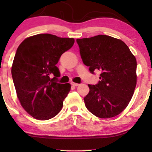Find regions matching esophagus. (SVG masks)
<instances>
[{
	"instance_id": "esophagus-1",
	"label": "esophagus",
	"mask_w": 152,
	"mask_h": 152,
	"mask_svg": "<svg viewBox=\"0 0 152 152\" xmlns=\"http://www.w3.org/2000/svg\"><path fill=\"white\" fill-rule=\"evenodd\" d=\"M71 85H72V86H79V84H78V83H74V82H72V83H71Z\"/></svg>"
}]
</instances>
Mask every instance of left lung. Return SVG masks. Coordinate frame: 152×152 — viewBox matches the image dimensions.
<instances>
[{
	"instance_id": "8db88e82",
	"label": "left lung",
	"mask_w": 152,
	"mask_h": 152,
	"mask_svg": "<svg viewBox=\"0 0 152 152\" xmlns=\"http://www.w3.org/2000/svg\"><path fill=\"white\" fill-rule=\"evenodd\" d=\"M83 63L91 73L101 72L99 83L90 85L84 97L91 114L114 117L128 106L137 85V60L121 40L106 35L76 39Z\"/></svg>"
}]
</instances>
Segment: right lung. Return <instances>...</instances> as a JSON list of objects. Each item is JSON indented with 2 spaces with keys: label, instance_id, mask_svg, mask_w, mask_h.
<instances>
[{
  "label": "right lung",
  "instance_id": "right-lung-1",
  "mask_svg": "<svg viewBox=\"0 0 152 152\" xmlns=\"http://www.w3.org/2000/svg\"><path fill=\"white\" fill-rule=\"evenodd\" d=\"M73 38L41 34L26 38L17 48L11 74L20 105L31 116L48 120L61 110L70 83H57L61 56L74 43Z\"/></svg>",
  "mask_w": 152,
  "mask_h": 152
}]
</instances>
